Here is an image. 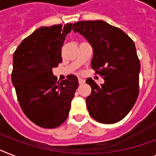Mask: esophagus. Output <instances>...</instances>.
I'll use <instances>...</instances> for the list:
<instances>
[{
  "instance_id": "obj_1",
  "label": "esophagus",
  "mask_w": 156,
  "mask_h": 156,
  "mask_svg": "<svg viewBox=\"0 0 156 156\" xmlns=\"http://www.w3.org/2000/svg\"><path fill=\"white\" fill-rule=\"evenodd\" d=\"M78 81H79L80 84H82V83H83L85 82V80L83 79H82V78H78Z\"/></svg>"
}]
</instances>
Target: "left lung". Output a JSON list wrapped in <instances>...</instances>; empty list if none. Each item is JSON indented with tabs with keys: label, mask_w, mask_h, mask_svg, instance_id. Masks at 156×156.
Returning a JSON list of instances; mask_svg holds the SVG:
<instances>
[{
	"label": "left lung",
	"mask_w": 156,
	"mask_h": 156,
	"mask_svg": "<svg viewBox=\"0 0 156 156\" xmlns=\"http://www.w3.org/2000/svg\"><path fill=\"white\" fill-rule=\"evenodd\" d=\"M93 48L92 68L104 80L98 85L88 78L92 93L86 98L90 115L102 123L120 121L133 108L139 96L140 63L135 43L123 30L103 20L73 24Z\"/></svg>",
	"instance_id": "obj_1"
}]
</instances>
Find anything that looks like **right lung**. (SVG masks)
Wrapping results in <instances>:
<instances>
[{"label":"right lung","instance_id":"obj_1","mask_svg":"<svg viewBox=\"0 0 156 156\" xmlns=\"http://www.w3.org/2000/svg\"><path fill=\"white\" fill-rule=\"evenodd\" d=\"M72 25L41 27L23 40L13 54L12 82L20 108L44 128H55L66 120L79 85L74 75L57 81L52 73L62 62L61 48Z\"/></svg>","mask_w":156,"mask_h":156}]
</instances>
